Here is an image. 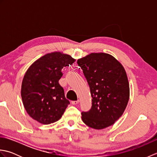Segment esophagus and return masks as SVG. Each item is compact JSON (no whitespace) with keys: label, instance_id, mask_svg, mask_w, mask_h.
Here are the masks:
<instances>
[{"label":"esophagus","instance_id":"obj_1","mask_svg":"<svg viewBox=\"0 0 157 157\" xmlns=\"http://www.w3.org/2000/svg\"><path fill=\"white\" fill-rule=\"evenodd\" d=\"M79 102V100H78V101H71V104H72V105H77V104H78Z\"/></svg>","mask_w":157,"mask_h":157}]
</instances>
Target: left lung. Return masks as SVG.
<instances>
[{
    "label": "left lung",
    "mask_w": 157,
    "mask_h": 157,
    "mask_svg": "<svg viewBox=\"0 0 157 157\" xmlns=\"http://www.w3.org/2000/svg\"><path fill=\"white\" fill-rule=\"evenodd\" d=\"M92 96V107L82 113V121L90 128L102 129L121 117L129 101V84L125 70L114 56L92 52L78 60Z\"/></svg>",
    "instance_id": "obj_1"
}]
</instances>
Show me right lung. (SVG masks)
Returning a JSON list of instances; mask_svg holds the SVG:
<instances>
[{
    "label": "right lung",
    "mask_w": 157,
    "mask_h": 157,
    "mask_svg": "<svg viewBox=\"0 0 157 157\" xmlns=\"http://www.w3.org/2000/svg\"><path fill=\"white\" fill-rule=\"evenodd\" d=\"M75 61L67 54L48 53L33 63L23 77L21 95L28 114L36 121L47 125L61 118L69 101L59 84L63 67Z\"/></svg>",
    "instance_id": "right-lung-1"
}]
</instances>
